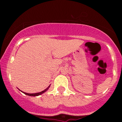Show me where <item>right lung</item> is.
I'll list each match as a JSON object with an SVG mask.
<instances>
[{
    "mask_svg": "<svg viewBox=\"0 0 122 122\" xmlns=\"http://www.w3.org/2000/svg\"><path fill=\"white\" fill-rule=\"evenodd\" d=\"M49 87H50V85L48 86V87H47V88H46V89H45V90L42 91V92H38V93H26V92H23V91H21V92H23V93H25V95H28V96H39V95L42 94V93H44V92H45L47 90H48L49 88Z\"/></svg>",
    "mask_w": 122,
    "mask_h": 122,
    "instance_id": "1",
    "label": "right lung"
}]
</instances>
